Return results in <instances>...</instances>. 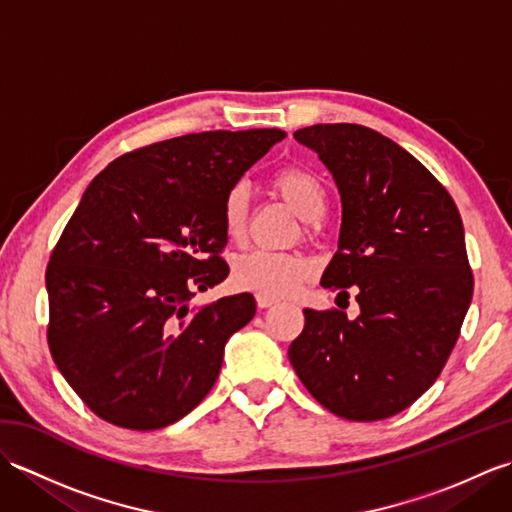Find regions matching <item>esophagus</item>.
I'll return each instance as SVG.
<instances>
[{"label":"esophagus","instance_id":"1","mask_svg":"<svg viewBox=\"0 0 512 512\" xmlns=\"http://www.w3.org/2000/svg\"><path fill=\"white\" fill-rule=\"evenodd\" d=\"M255 299H257V306L262 308V310H264V308H270V306H275V303H277L275 297H268V295H257Z\"/></svg>","mask_w":512,"mask_h":512}]
</instances>
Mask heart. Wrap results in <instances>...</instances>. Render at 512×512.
Wrapping results in <instances>:
<instances>
[{
	"mask_svg": "<svg viewBox=\"0 0 512 512\" xmlns=\"http://www.w3.org/2000/svg\"><path fill=\"white\" fill-rule=\"evenodd\" d=\"M273 189L284 198L299 217L308 222L319 220L325 211V189L317 173L306 167H281L275 171ZM250 193L244 182H235L222 200V228L231 242H239L246 233ZM312 273V264L299 253H273L250 250L233 264L231 279L237 288L259 292L268 297H284L295 292Z\"/></svg>",
	"mask_w": 512,
	"mask_h": 512,
	"instance_id": "obj_1",
	"label": "heart"
}]
</instances>
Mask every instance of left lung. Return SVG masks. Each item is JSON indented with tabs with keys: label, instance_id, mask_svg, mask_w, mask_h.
Wrapping results in <instances>:
<instances>
[{
	"label": "left lung",
	"instance_id": "obj_1",
	"mask_svg": "<svg viewBox=\"0 0 512 512\" xmlns=\"http://www.w3.org/2000/svg\"><path fill=\"white\" fill-rule=\"evenodd\" d=\"M295 138L317 151L343 206L339 250L321 286L336 299L350 287L361 314L303 310L290 363L336 416H396L436 383L471 306L462 217L431 171L374 129L312 125Z\"/></svg>",
	"mask_w": 512,
	"mask_h": 512
}]
</instances>
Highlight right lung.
<instances>
[{"mask_svg":"<svg viewBox=\"0 0 512 512\" xmlns=\"http://www.w3.org/2000/svg\"><path fill=\"white\" fill-rule=\"evenodd\" d=\"M284 138L248 129L162 140L116 158L85 189L46 270L48 345L96 416L162 429L209 394L255 299L189 301L228 275L226 191Z\"/></svg>","mask_w":512,"mask_h":512,"instance_id":"add662e5","label":"right lung"}]
</instances>
